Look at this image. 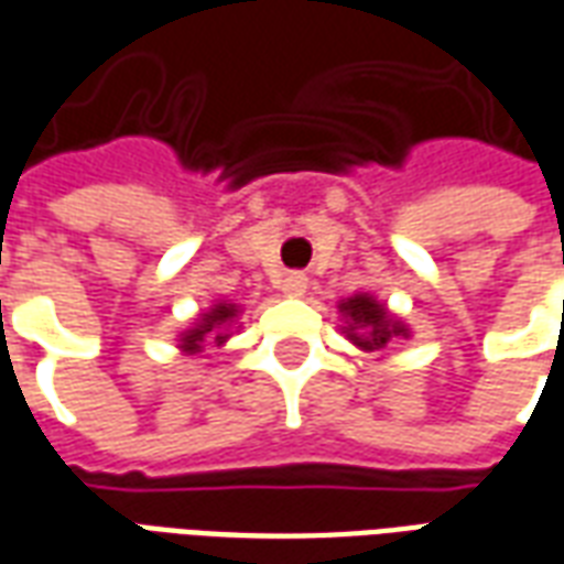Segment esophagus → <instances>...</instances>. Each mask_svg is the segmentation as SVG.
<instances>
[{
  "label": "esophagus",
  "instance_id": "esophagus-1",
  "mask_svg": "<svg viewBox=\"0 0 564 564\" xmlns=\"http://www.w3.org/2000/svg\"><path fill=\"white\" fill-rule=\"evenodd\" d=\"M281 290L286 295H302L307 290V278L302 271H290V274H283Z\"/></svg>",
  "mask_w": 564,
  "mask_h": 564
}]
</instances>
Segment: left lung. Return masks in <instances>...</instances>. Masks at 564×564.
<instances>
[{
	"label": "left lung",
	"instance_id": "1",
	"mask_svg": "<svg viewBox=\"0 0 564 564\" xmlns=\"http://www.w3.org/2000/svg\"><path fill=\"white\" fill-rule=\"evenodd\" d=\"M341 311L350 317V326H347L350 341L359 344L362 350H383L399 335H408L402 323H395L387 314V307L378 305L371 295H354V299H347V302H341Z\"/></svg>",
	"mask_w": 564,
	"mask_h": 564
}]
</instances>
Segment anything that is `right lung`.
I'll list each match as a JSON object with an SVG mask.
<instances>
[{"label":"right lung","mask_w":564,"mask_h":564,"mask_svg":"<svg viewBox=\"0 0 564 564\" xmlns=\"http://www.w3.org/2000/svg\"><path fill=\"white\" fill-rule=\"evenodd\" d=\"M238 311H235V305H214L208 311V314H202V319H198V326L196 329H189L184 335V347L186 354H198L202 350V341L205 338H210L214 344H223L229 335H226V323L235 317Z\"/></svg>","instance_id":"obj_1"}]
</instances>
